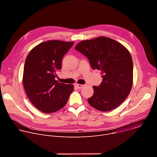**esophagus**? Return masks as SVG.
Returning a JSON list of instances; mask_svg holds the SVG:
<instances>
[{"mask_svg": "<svg viewBox=\"0 0 157 157\" xmlns=\"http://www.w3.org/2000/svg\"><path fill=\"white\" fill-rule=\"evenodd\" d=\"M75 86L78 88V89H81L82 87H83V86L84 85H82V84H75Z\"/></svg>", "mask_w": 157, "mask_h": 157, "instance_id": "1", "label": "esophagus"}]
</instances>
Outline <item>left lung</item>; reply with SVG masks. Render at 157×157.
Instances as JSON below:
<instances>
[{
	"mask_svg": "<svg viewBox=\"0 0 157 157\" xmlns=\"http://www.w3.org/2000/svg\"><path fill=\"white\" fill-rule=\"evenodd\" d=\"M75 49L87 58L93 70L101 71L102 81L93 86L89 104L100 111H110L128 97L133 84V62L122 44L105 36L79 42Z\"/></svg>",
	"mask_w": 157,
	"mask_h": 157,
	"instance_id": "1",
	"label": "left lung"
}]
</instances>
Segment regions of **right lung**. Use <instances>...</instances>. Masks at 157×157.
<instances>
[{
	"mask_svg": "<svg viewBox=\"0 0 157 157\" xmlns=\"http://www.w3.org/2000/svg\"><path fill=\"white\" fill-rule=\"evenodd\" d=\"M73 44L59 40L44 41L34 47L26 58L23 75L25 91L33 105L44 113L62 109L73 91V84L55 79L64 55Z\"/></svg>",
	"mask_w": 157,
	"mask_h": 157,
	"instance_id": "1",
	"label": "right lung"
}]
</instances>
